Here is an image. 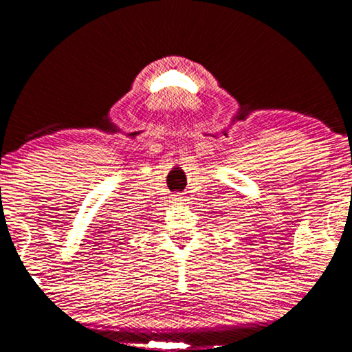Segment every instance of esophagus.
I'll return each mask as SVG.
<instances>
[{
	"mask_svg": "<svg viewBox=\"0 0 352 352\" xmlns=\"http://www.w3.org/2000/svg\"><path fill=\"white\" fill-rule=\"evenodd\" d=\"M181 199H182L181 194H173V195H171V200H175V201H179Z\"/></svg>",
	"mask_w": 352,
	"mask_h": 352,
	"instance_id": "obj_1",
	"label": "esophagus"
}]
</instances>
